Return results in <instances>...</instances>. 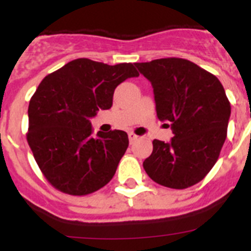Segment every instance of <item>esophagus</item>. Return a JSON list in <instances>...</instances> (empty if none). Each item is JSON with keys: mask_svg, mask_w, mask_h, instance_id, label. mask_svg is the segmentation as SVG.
Segmentation results:
<instances>
[{"mask_svg": "<svg viewBox=\"0 0 251 251\" xmlns=\"http://www.w3.org/2000/svg\"><path fill=\"white\" fill-rule=\"evenodd\" d=\"M128 138H129L130 143H133V142H136L137 139H138V136H136L134 133H129V134H128Z\"/></svg>", "mask_w": 251, "mask_h": 251, "instance_id": "34e87169", "label": "esophagus"}]
</instances>
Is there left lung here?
<instances>
[{"label": "left lung", "mask_w": 251, "mask_h": 251, "mask_svg": "<svg viewBox=\"0 0 251 251\" xmlns=\"http://www.w3.org/2000/svg\"><path fill=\"white\" fill-rule=\"evenodd\" d=\"M136 66L152 84L157 117L170 123L174 133L170 143L153 141V152L143 168L158 185L191 187L214 167L226 139L231 106L223 84L214 74L179 57Z\"/></svg>", "instance_id": "1"}]
</instances>
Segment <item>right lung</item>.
Returning <instances> with one entry per match:
<instances>
[{"label":"right lung","mask_w":251,"mask_h":251,"mask_svg":"<svg viewBox=\"0 0 251 251\" xmlns=\"http://www.w3.org/2000/svg\"><path fill=\"white\" fill-rule=\"evenodd\" d=\"M138 75L130 63L108 65L81 57L44 77L28 104L26 139L51 186L85 196L113 178L128 134L115 129L93 136L90 118L109 109L115 88Z\"/></svg>","instance_id":"right-lung-1"}]
</instances>
